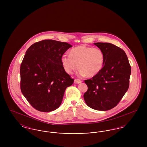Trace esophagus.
<instances>
[{"mask_svg":"<svg viewBox=\"0 0 147 147\" xmlns=\"http://www.w3.org/2000/svg\"><path fill=\"white\" fill-rule=\"evenodd\" d=\"M82 83V81L78 79H76L74 80V83L76 84H79V83Z\"/></svg>","mask_w":147,"mask_h":147,"instance_id":"1","label":"esophagus"}]
</instances>
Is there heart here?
<instances>
[{
	"instance_id": "obj_1",
	"label": "heart",
	"mask_w": 147,
	"mask_h": 147,
	"mask_svg": "<svg viewBox=\"0 0 147 147\" xmlns=\"http://www.w3.org/2000/svg\"><path fill=\"white\" fill-rule=\"evenodd\" d=\"M61 62L64 70L68 74L73 73L79 67L80 76L92 77L102 69L104 55L98 48L80 46L71 49L70 55H63Z\"/></svg>"
}]
</instances>
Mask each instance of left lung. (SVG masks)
Segmentation results:
<instances>
[{
	"label": "left lung",
	"mask_w": 147,
	"mask_h": 147,
	"mask_svg": "<svg viewBox=\"0 0 147 147\" xmlns=\"http://www.w3.org/2000/svg\"><path fill=\"white\" fill-rule=\"evenodd\" d=\"M94 45L102 51L104 64L98 74L85 80L84 100L91 109L107 111L117 106L128 90L131 68L123 49L110 43Z\"/></svg>",
	"instance_id": "left-lung-1"
}]
</instances>
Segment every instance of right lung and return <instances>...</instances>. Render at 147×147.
I'll return each instance as SVG.
<instances>
[{
  "label": "right lung",
  "mask_w": 147,
  "mask_h": 147,
  "mask_svg": "<svg viewBox=\"0 0 147 147\" xmlns=\"http://www.w3.org/2000/svg\"><path fill=\"white\" fill-rule=\"evenodd\" d=\"M71 47L67 42L45 40L26 51L20 66V88L36 110L50 112L61 105L66 88L74 82L61 62L62 56Z\"/></svg>",
  "instance_id": "obj_1"
}]
</instances>
